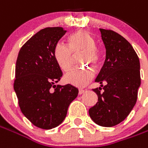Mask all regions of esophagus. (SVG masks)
<instances>
[{"label":"esophagus","mask_w":148,"mask_h":148,"mask_svg":"<svg viewBox=\"0 0 148 148\" xmlns=\"http://www.w3.org/2000/svg\"><path fill=\"white\" fill-rule=\"evenodd\" d=\"M84 92H85L84 90H78V95H82Z\"/></svg>","instance_id":"obj_1"}]
</instances>
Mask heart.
Here are the masks:
<instances>
[{
    "label": "heart",
    "mask_w": 148,
    "mask_h": 148,
    "mask_svg": "<svg viewBox=\"0 0 148 148\" xmlns=\"http://www.w3.org/2000/svg\"><path fill=\"white\" fill-rule=\"evenodd\" d=\"M95 41L90 35L85 31H78L69 38V46L62 42L57 43L53 56L60 68L64 71H68L73 64V53L82 52L80 61L82 64H91L97 66L100 56L95 47ZM95 72L90 67L74 68L67 73L64 80L68 84L77 87H84L93 79Z\"/></svg>",
    "instance_id": "1"
}]
</instances>
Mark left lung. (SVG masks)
<instances>
[{
    "instance_id": "8db88e82",
    "label": "left lung",
    "mask_w": 148,
    "mask_h": 148,
    "mask_svg": "<svg viewBox=\"0 0 148 148\" xmlns=\"http://www.w3.org/2000/svg\"><path fill=\"white\" fill-rule=\"evenodd\" d=\"M100 32L106 59L95 79L101 86L93 90L98 103L90 108L89 114L96 124L110 127L124 120L136 103L141 84L140 63L132 45L123 37L112 30L100 29ZM103 82H106L105 86Z\"/></svg>"
}]
</instances>
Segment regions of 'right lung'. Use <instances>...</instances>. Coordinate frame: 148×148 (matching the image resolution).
<instances>
[{
  "instance_id": "1",
  "label": "right lung",
  "mask_w": 148,
  "mask_h": 148,
  "mask_svg": "<svg viewBox=\"0 0 148 148\" xmlns=\"http://www.w3.org/2000/svg\"><path fill=\"white\" fill-rule=\"evenodd\" d=\"M66 33L62 27L42 29L25 43L16 59L13 87L21 110L42 129L61 124L78 94V90L70 84L55 85L62 72L53 50Z\"/></svg>"
}]
</instances>
